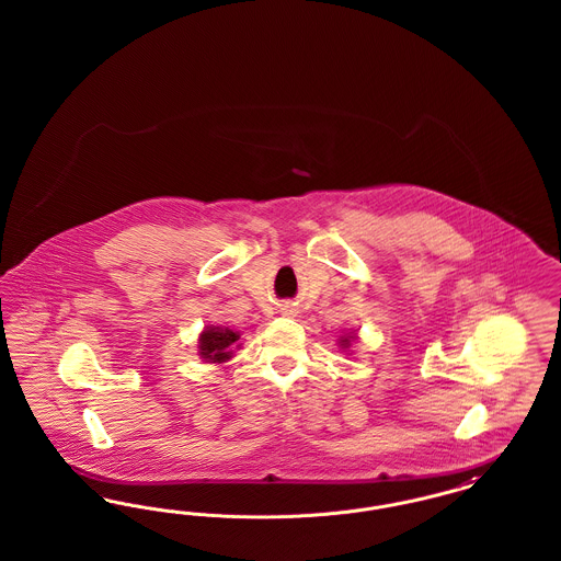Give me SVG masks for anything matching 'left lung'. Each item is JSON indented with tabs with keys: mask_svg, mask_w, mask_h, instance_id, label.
<instances>
[{
	"mask_svg": "<svg viewBox=\"0 0 561 561\" xmlns=\"http://www.w3.org/2000/svg\"><path fill=\"white\" fill-rule=\"evenodd\" d=\"M341 345H343V347H348V336L341 339Z\"/></svg>",
	"mask_w": 561,
	"mask_h": 561,
	"instance_id": "left-lung-1",
	"label": "left lung"
}]
</instances>
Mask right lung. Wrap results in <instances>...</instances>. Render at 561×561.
Masks as SVG:
<instances>
[{
    "mask_svg": "<svg viewBox=\"0 0 561 561\" xmlns=\"http://www.w3.org/2000/svg\"><path fill=\"white\" fill-rule=\"evenodd\" d=\"M240 341V334L229 330V328H206L202 334H199V355L210 362V364H222L227 359H231L233 355V347H240L236 345Z\"/></svg>",
    "mask_w": 561,
    "mask_h": 561,
    "instance_id": "obj_1",
    "label": "right lung"
}]
</instances>
